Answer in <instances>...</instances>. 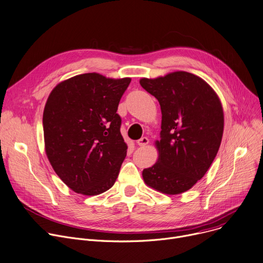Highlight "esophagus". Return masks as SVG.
<instances>
[{
	"label": "esophagus",
	"mask_w": 263,
	"mask_h": 263,
	"mask_svg": "<svg viewBox=\"0 0 263 263\" xmlns=\"http://www.w3.org/2000/svg\"><path fill=\"white\" fill-rule=\"evenodd\" d=\"M148 142H149V140H148L146 137H142V138L139 139V140L137 141V144H138L139 146H145V145L148 144Z\"/></svg>",
	"instance_id": "esophagus-1"
}]
</instances>
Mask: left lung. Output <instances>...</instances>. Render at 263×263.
Listing matches in <instances>:
<instances>
[{
    "mask_svg": "<svg viewBox=\"0 0 263 263\" xmlns=\"http://www.w3.org/2000/svg\"><path fill=\"white\" fill-rule=\"evenodd\" d=\"M140 84L162 112L158 160L143 170V180L163 194H182L205 175L218 153L224 127L221 101L203 79L186 71L142 78Z\"/></svg>",
    "mask_w": 263,
    "mask_h": 263,
    "instance_id": "obj_1",
    "label": "left lung"
}]
</instances>
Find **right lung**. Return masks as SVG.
Wrapping results in <instances>:
<instances>
[{"label": "right lung", "mask_w": 263, "mask_h": 263, "mask_svg": "<svg viewBox=\"0 0 263 263\" xmlns=\"http://www.w3.org/2000/svg\"><path fill=\"white\" fill-rule=\"evenodd\" d=\"M130 81L82 73L60 82L48 96L45 153L55 174L78 194L96 196L116 182L127 152L117 109Z\"/></svg>", "instance_id": "obj_1"}]
</instances>
